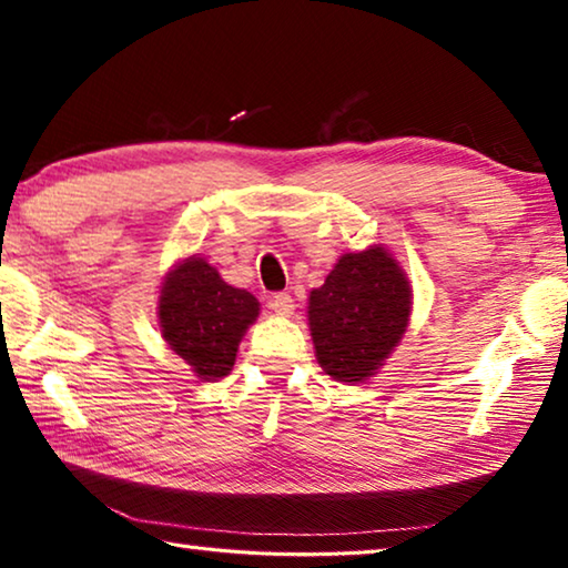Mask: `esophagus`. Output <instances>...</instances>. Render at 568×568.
<instances>
[{
    "instance_id": "1",
    "label": "esophagus",
    "mask_w": 568,
    "mask_h": 568,
    "mask_svg": "<svg viewBox=\"0 0 568 568\" xmlns=\"http://www.w3.org/2000/svg\"><path fill=\"white\" fill-rule=\"evenodd\" d=\"M267 307H271V311L277 315H291L295 311V303L287 293H275L267 297Z\"/></svg>"
}]
</instances>
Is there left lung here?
<instances>
[{
	"instance_id": "8db88e82",
	"label": "left lung",
	"mask_w": 568,
	"mask_h": 568,
	"mask_svg": "<svg viewBox=\"0 0 568 568\" xmlns=\"http://www.w3.org/2000/svg\"><path fill=\"white\" fill-rule=\"evenodd\" d=\"M413 293L403 267L383 245L345 253L307 297L315 358L331 378L363 383L408 328Z\"/></svg>"
}]
</instances>
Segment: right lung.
<instances>
[{
    "instance_id": "1",
    "label": "right lung",
    "mask_w": 568,
    "mask_h": 568,
    "mask_svg": "<svg viewBox=\"0 0 568 568\" xmlns=\"http://www.w3.org/2000/svg\"><path fill=\"white\" fill-rule=\"evenodd\" d=\"M261 303L243 287L227 285L213 265L190 255L160 285L162 338L203 381L227 376L237 345L255 323Z\"/></svg>"
}]
</instances>
